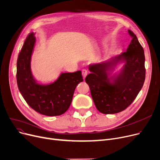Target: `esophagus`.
Instances as JSON below:
<instances>
[{"label":"esophagus","mask_w":160,"mask_h":160,"mask_svg":"<svg viewBox=\"0 0 160 160\" xmlns=\"http://www.w3.org/2000/svg\"><path fill=\"white\" fill-rule=\"evenodd\" d=\"M87 73H88V72L86 69H82V75L83 76V78H85L87 75Z\"/></svg>","instance_id":"esophagus-1"}]
</instances>
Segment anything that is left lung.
<instances>
[{
    "label": "left lung",
    "mask_w": 160,
    "mask_h": 160,
    "mask_svg": "<svg viewBox=\"0 0 160 160\" xmlns=\"http://www.w3.org/2000/svg\"><path fill=\"white\" fill-rule=\"evenodd\" d=\"M128 33L132 40L126 52L88 68L91 73L85 81L96 108L103 114H115L126 109L134 101L145 80L144 49L136 35L130 30ZM120 62H125L123 69L118 74L111 76Z\"/></svg>",
    "instance_id": "1"
}]
</instances>
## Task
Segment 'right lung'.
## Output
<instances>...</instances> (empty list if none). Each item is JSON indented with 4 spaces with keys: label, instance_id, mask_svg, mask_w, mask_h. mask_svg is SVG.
Returning a JSON list of instances; mask_svg holds the SVG:
<instances>
[{
    "label": "right lung",
    "instance_id": "1",
    "mask_svg": "<svg viewBox=\"0 0 160 160\" xmlns=\"http://www.w3.org/2000/svg\"><path fill=\"white\" fill-rule=\"evenodd\" d=\"M36 38L33 32L26 38L17 60L16 79L21 95L30 108L45 116L64 113L72 103L75 89L83 81L81 71L62 73L54 82L40 85L30 70V60Z\"/></svg>",
    "mask_w": 160,
    "mask_h": 160
}]
</instances>
